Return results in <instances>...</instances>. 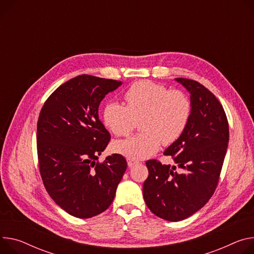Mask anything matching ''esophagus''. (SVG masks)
<instances>
[{
    "label": "esophagus",
    "mask_w": 254,
    "mask_h": 254,
    "mask_svg": "<svg viewBox=\"0 0 254 254\" xmlns=\"http://www.w3.org/2000/svg\"><path fill=\"white\" fill-rule=\"evenodd\" d=\"M127 161V166H128V167H133L134 165H136L137 163H139V162H137L136 160H133V159H129V158H128Z\"/></svg>",
    "instance_id": "esophagus-1"
}]
</instances>
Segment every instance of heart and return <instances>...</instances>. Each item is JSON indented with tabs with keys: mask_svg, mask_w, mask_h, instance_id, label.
Segmentation results:
<instances>
[{
	"mask_svg": "<svg viewBox=\"0 0 254 254\" xmlns=\"http://www.w3.org/2000/svg\"><path fill=\"white\" fill-rule=\"evenodd\" d=\"M127 106L117 101L106 103L102 120L118 136L127 135L140 121L142 131L115 141L112 150L129 159L140 160L155 154L162 142L170 145L186 130L191 114L189 97L179 90L144 80L132 84L125 93Z\"/></svg>",
	"mask_w": 254,
	"mask_h": 254,
	"instance_id": "1",
	"label": "heart"
}]
</instances>
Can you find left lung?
Here are the masks:
<instances>
[{"label": "left lung", "mask_w": 254, "mask_h": 254, "mask_svg": "<svg viewBox=\"0 0 254 254\" xmlns=\"http://www.w3.org/2000/svg\"><path fill=\"white\" fill-rule=\"evenodd\" d=\"M190 94L191 114L179 139L164 155L176 166L148 160L149 176L143 186L147 206L157 217L171 222L187 219L209 201L218 181L229 142V125L222 104L200 83L176 78Z\"/></svg>", "instance_id": "left-lung-1"}]
</instances>
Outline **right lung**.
Masks as SVG:
<instances>
[{"label": "right lung", "instance_id": "right-lung-1", "mask_svg": "<svg viewBox=\"0 0 254 254\" xmlns=\"http://www.w3.org/2000/svg\"><path fill=\"white\" fill-rule=\"evenodd\" d=\"M122 84L77 76L61 85L39 113L37 155L44 188L76 218L88 219L107 210L127 169V160L120 154L97 161L110 140L98 108L105 95Z\"/></svg>", "mask_w": 254, "mask_h": 254}]
</instances>
